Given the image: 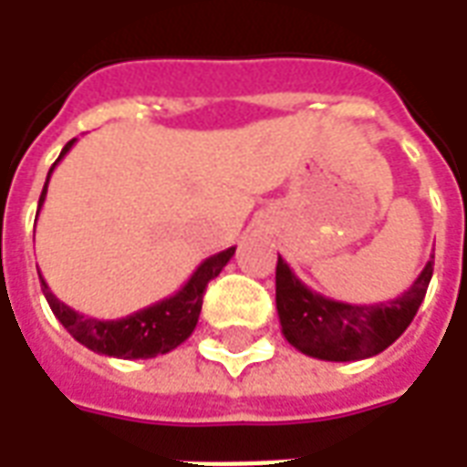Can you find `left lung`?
<instances>
[{
    "label": "left lung",
    "instance_id": "8db88e82",
    "mask_svg": "<svg viewBox=\"0 0 467 467\" xmlns=\"http://www.w3.org/2000/svg\"><path fill=\"white\" fill-rule=\"evenodd\" d=\"M431 254L418 280L395 300L375 305H350L315 293L277 254L275 303L287 343L310 358L330 362L365 360L390 348L420 307L432 277Z\"/></svg>",
    "mask_w": 467,
    "mask_h": 467
}]
</instances>
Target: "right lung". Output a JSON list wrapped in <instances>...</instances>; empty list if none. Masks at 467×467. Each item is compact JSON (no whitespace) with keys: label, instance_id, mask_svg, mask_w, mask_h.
Instances as JSON below:
<instances>
[{"label":"right lung","instance_id":"add662e5","mask_svg":"<svg viewBox=\"0 0 467 467\" xmlns=\"http://www.w3.org/2000/svg\"><path fill=\"white\" fill-rule=\"evenodd\" d=\"M75 142L77 140H69L65 144V150L57 157V162L72 150ZM57 162L49 167V174L55 172ZM49 174H47V182H49ZM47 182L45 190H42V197H39V210L45 204ZM39 210H36V214H39ZM233 254L234 247H227L223 253L207 257L177 293L164 297L160 303L150 305V307H142L137 313L127 315V317H119V320H97V317H87V315L77 313L69 305L57 300L42 275H39V280H42V293H45L52 313H55L59 323L65 325L67 333L72 335L77 343H82L89 350L99 352V355H109V358L147 360V358H157V355L174 350L177 345H182L192 335L194 325L200 320L202 295L207 290V283L223 273V267L233 260Z\"/></svg>","mask_w":467,"mask_h":467}]
</instances>
